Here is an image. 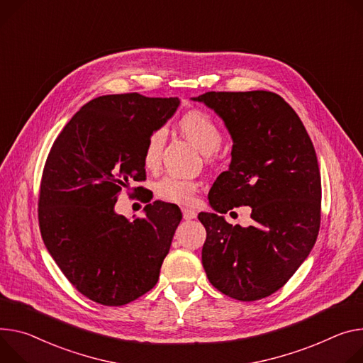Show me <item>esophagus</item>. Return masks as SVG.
I'll use <instances>...</instances> for the list:
<instances>
[{
    "label": "esophagus",
    "mask_w": 363,
    "mask_h": 363,
    "mask_svg": "<svg viewBox=\"0 0 363 363\" xmlns=\"http://www.w3.org/2000/svg\"><path fill=\"white\" fill-rule=\"evenodd\" d=\"M182 216H184L185 220H192V218L196 217V211L192 210V208H184L182 210Z\"/></svg>",
    "instance_id": "1"
}]
</instances>
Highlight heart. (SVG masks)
Instances as JSON below:
<instances>
[{"mask_svg": "<svg viewBox=\"0 0 363 363\" xmlns=\"http://www.w3.org/2000/svg\"><path fill=\"white\" fill-rule=\"evenodd\" d=\"M178 125L182 135L204 155L216 153L223 143V133L218 124L203 111L194 110L185 113ZM164 142H167V131L163 128L150 131L143 147V164L146 169L153 171L159 167ZM196 189H199V184L178 177H164L155 184L157 199L175 204L192 203Z\"/></svg>", "mask_w": 363, "mask_h": 363, "instance_id": "heart-1", "label": "heart"}]
</instances>
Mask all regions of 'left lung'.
I'll list each match as a JSON object with an SVG mask.
<instances>
[{"label": "left lung", "instance_id": "1", "mask_svg": "<svg viewBox=\"0 0 363 363\" xmlns=\"http://www.w3.org/2000/svg\"><path fill=\"white\" fill-rule=\"evenodd\" d=\"M233 139L228 171L213 184L214 213H200L207 239L203 267L220 292L256 301L282 288L310 255L320 228L321 179L315 150L292 107L275 92H206ZM252 207L254 225L220 216Z\"/></svg>", "mask_w": 363, "mask_h": 363}]
</instances>
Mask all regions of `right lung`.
Wrapping results in <instances>:
<instances>
[{"label":"right lung","instance_id":"right-lung-1","mask_svg":"<svg viewBox=\"0 0 363 363\" xmlns=\"http://www.w3.org/2000/svg\"><path fill=\"white\" fill-rule=\"evenodd\" d=\"M178 106L177 96L138 92L94 98L49 152L39 194L40 233L63 275L98 304H128L159 279L181 210L155 201L131 221L114 206L121 188L146 179L145 142Z\"/></svg>","mask_w":363,"mask_h":363}]
</instances>
